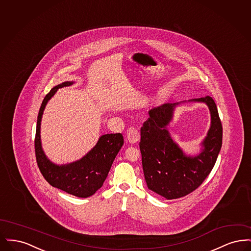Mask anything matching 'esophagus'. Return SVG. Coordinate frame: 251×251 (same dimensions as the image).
<instances>
[{
    "label": "esophagus",
    "instance_id": "34e87169",
    "mask_svg": "<svg viewBox=\"0 0 251 251\" xmlns=\"http://www.w3.org/2000/svg\"><path fill=\"white\" fill-rule=\"evenodd\" d=\"M127 138L131 144L137 143L140 140V133L138 130L134 127H130L127 130Z\"/></svg>",
    "mask_w": 251,
    "mask_h": 251
}]
</instances>
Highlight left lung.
Returning <instances> with one entry per match:
<instances>
[{
	"mask_svg": "<svg viewBox=\"0 0 251 251\" xmlns=\"http://www.w3.org/2000/svg\"><path fill=\"white\" fill-rule=\"evenodd\" d=\"M188 101L206 103L211 113V127L199 155H186L167 131L178 102L150 110V118L140 131L139 147L147 185L167 200L179 199L196 190L212 171L222 146V124L213 98L206 96Z\"/></svg>",
	"mask_w": 251,
	"mask_h": 251,
	"instance_id": "obj_1",
	"label": "left lung"
}]
</instances>
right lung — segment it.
<instances>
[{
  "instance_id": "right-lung-1",
  "label": "right lung",
  "mask_w": 251,
  "mask_h": 251,
  "mask_svg": "<svg viewBox=\"0 0 251 251\" xmlns=\"http://www.w3.org/2000/svg\"><path fill=\"white\" fill-rule=\"evenodd\" d=\"M72 84L73 82H64L54 86L41 103L37 116L35 138L36 163L41 174L51 186L78 198H88L102 186L124 140L120 132L103 134L95 147L76 162L59 166L49 160L42 150L40 139L43 111L49 100L59 88Z\"/></svg>"
}]
</instances>
